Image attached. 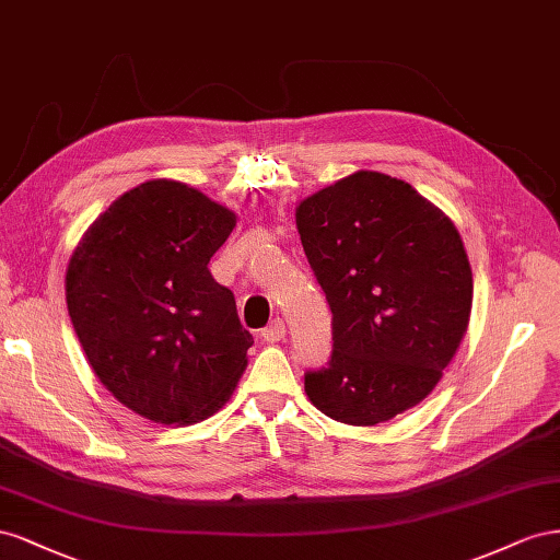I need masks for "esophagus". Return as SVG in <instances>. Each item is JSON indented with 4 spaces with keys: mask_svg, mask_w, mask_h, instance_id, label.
I'll list each match as a JSON object with an SVG mask.
<instances>
[{
    "mask_svg": "<svg viewBox=\"0 0 560 560\" xmlns=\"http://www.w3.org/2000/svg\"><path fill=\"white\" fill-rule=\"evenodd\" d=\"M285 338V324L281 322V318H275L265 330H262V340L265 342H279Z\"/></svg>",
    "mask_w": 560,
    "mask_h": 560,
    "instance_id": "34e87169",
    "label": "esophagus"
}]
</instances>
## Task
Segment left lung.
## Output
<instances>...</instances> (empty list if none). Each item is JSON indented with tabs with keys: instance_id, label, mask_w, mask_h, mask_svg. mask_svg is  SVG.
<instances>
[{
	"instance_id": "left-lung-1",
	"label": "left lung",
	"mask_w": 560,
	"mask_h": 560,
	"mask_svg": "<svg viewBox=\"0 0 560 560\" xmlns=\"http://www.w3.org/2000/svg\"><path fill=\"white\" fill-rule=\"evenodd\" d=\"M295 225L332 312L328 369L305 375L310 401L354 427L424 401L471 316L455 222L406 180L357 171L302 199Z\"/></svg>"
}]
</instances>
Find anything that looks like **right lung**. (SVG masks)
Here are the masks:
<instances>
[{
	"mask_svg": "<svg viewBox=\"0 0 560 560\" xmlns=\"http://www.w3.org/2000/svg\"><path fill=\"white\" fill-rule=\"evenodd\" d=\"M236 215L197 187L156 178L124 191L79 238L66 275L72 326L103 387L159 424L230 401L253 335L209 271Z\"/></svg>",
	"mask_w": 560,
	"mask_h": 560,
	"instance_id": "right-lung-1",
	"label": "right lung"
}]
</instances>
